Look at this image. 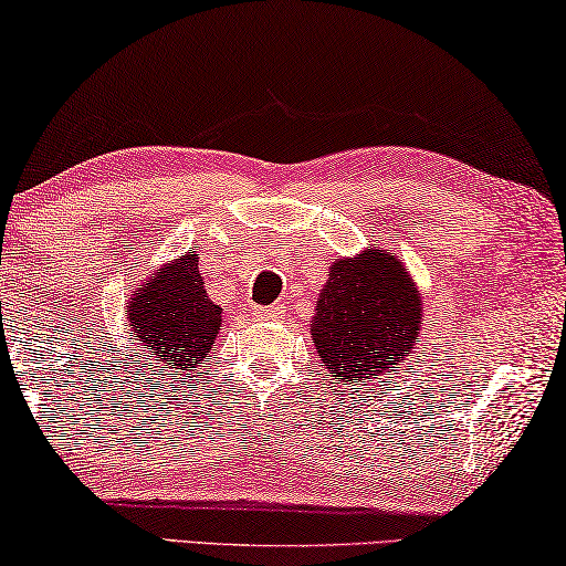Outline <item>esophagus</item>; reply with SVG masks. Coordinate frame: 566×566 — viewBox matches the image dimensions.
I'll return each instance as SVG.
<instances>
[{"mask_svg":"<svg viewBox=\"0 0 566 566\" xmlns=\"http://www.w3.org/2000/svg\"><path fill=\"white\" fill-rule=\"evenodd\" d=\"M251 315H254L256 319H266V317H272L274 312L272 310H264V307H254V310H251Z\"/></svg>","mask_w":566,"mask_h":566,"instance_id":"34e87169","label":"esophagus"}]
</instances>
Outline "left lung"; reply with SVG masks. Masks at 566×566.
<instances>
[{"label":"left lung","instance_id":"left-lung-1","mask_svg":"<svg viewBox=\"0 0 566 566\" xmlns=\"http://www.w3.org/2000/svg\"><path fill=\"white\" fill-rule=\"evenodd\" d=\"M420 322L418 286L400 259L365 249L332 262L312 317V339L329 378L349 388L380 380L406 360L420 343Z\"/></svg>","mask_w":566,"mask_h":566}]
</instances>
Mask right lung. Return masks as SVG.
I'll list each match as a JSON object with an SVG mask.
<instances>
[{
	"label": "right lung",
	"instance_id": "obj_1",
	"mask_svg": "<svg viewBox=\"0 0 566 566\" xmlns=\"http://www.w3.org/2000/svg\"><path fill=\"white\" fill-rule=\"evenodd\" d=\"M125 315L133 335L168 365L170 375L209 360L221 329V307L203 290L199 254L193 251L138 284Z\"/></svg>",
	"mask_w": 566,
	"mask_h": 566
}]
</instances>
